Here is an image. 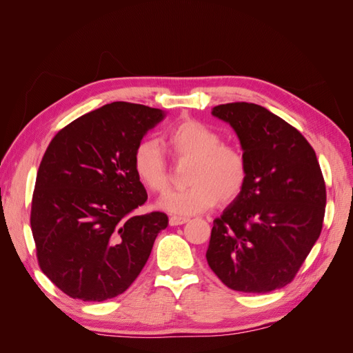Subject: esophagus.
<instances>
[{
	"label": "esophagus",
	"instance_id": "34e87169",
	"mask_svg": "<svg viewBox=\"0 0 353 353\" xmlns=\"http://www.w3.org/2000/svg\"><path fill=\"white\" fill-rule=\"evenodd\" d=\"M188 222V218L185 216H170L169 218V225L170 227H178V225H183V223Z\"/></svg>",
	"mask_w": 353,
	"mask_h": 353
}]
</instances>
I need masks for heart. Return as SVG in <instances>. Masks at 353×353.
<instances>
[{"label": "heart", "instance_id": "1", "mask_svg": "<svg viewBox=\"0 0 353 353\" xmlns=\"http://www.w3.org/2000/svg\"><path fill=\"white\" fill-rule=\"evenodd\" d=\"M168 152L176 162H193L187 190H170L157 206L174 215H197L221 200L237 199L248 181V160L239 147L221 143V137L208 125L194 119L176 123L166 135ZM138 179L160 193L169 185V168L162 148L152 140L143 141L134 153Z\"/></svg>", "mask_w": 353, "mask_h": 353}]
</instances>
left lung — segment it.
<instances>
[{
    "mask_svg": "<svg viewBox=\"0 0 353 353\" xmlns=\"http://www.w3.org/2000/svg\"><path fill=\"white\" fill-rule=\"evenodd\" d=\"M212 114L236 131L248 181L213 221L206 259L232 290L270 293L294 279L321 234V168L306 138L262 105L228 103Z\"/></svg>",
    "mask_w": 353,
    "mask_h": 353,
    "instance_id": "obj_1",
    "label": "left lung"
}]
</instances>
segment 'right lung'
<instances>
[{
	"label": "right lung",
	"mask_w": 353,
	"mask_h": 353,
	"mask_svg": "<svg viewBox=\"0 0 353 353\" xmlns=\"http://www.w3.org/2000/svg\"><path fill=\"white\" fill-rule=\"evenodd\" d=\"M163 117L160 109L116 101L51 140L38 169L30 228L42 272L68 296L103 302L122 294L168 227L162 212L131 215L147 200L134 153Z\"/></svg>",
	"instance_id": "obj_1"
}]
</instances>
